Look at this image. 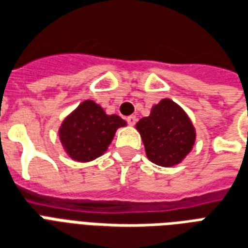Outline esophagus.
Returning <instances> with one entry per match:
<instances>
[{
	"mask_svg": "<svg viewBox=\"0 0 248 248\" xmlns=\"http://www.w3.org/2000/svg\"><path fill=\"white\" fill-rule=\"evenodd\" d=\"M136 122H137V117L135 115H131V116L126 117V123L129 124V125H135Z\"/></svg>",
	"mask_w": 248,
	"mask_h": 248,
	"instance_id": "34e87169",
	"label": "esophagus"
}]
</instances>
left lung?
<instances>
[{"mask_svg":"<svg viewBox=\"0 0 248 248\" xmlns=\"http://www.w3.org/2000/svg\"><path fill=\"white\" fill-rule=\"evenodd\" d=\"M146 155L155 165H178L192 150L196 133L187 113L170 99H162L148 117L136 124Z\"/></svg>","mask_w":248,"mask_h":248,"instance_id":"8db88e82","label":"left lung"}]
</instances>
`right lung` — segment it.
Listing matches in <instances>:
<instances>
[{"instance_id":"right-lung-1","label":"right lung","mask_w":248,"mask_h":248,"mask_svg":"<svg viewBox=\"0 0 248 248\" xmlns=\"http://www.w3.org/2000/svg\"><path fill=\"white\" fill-rule=\"evenodd\" d=\"M125 125L120 116L107 115L99 104L85 100L62 122L59 133L69 157L78 162H89L102 155L117 128Z\"/></svg>"}]
</instances>
